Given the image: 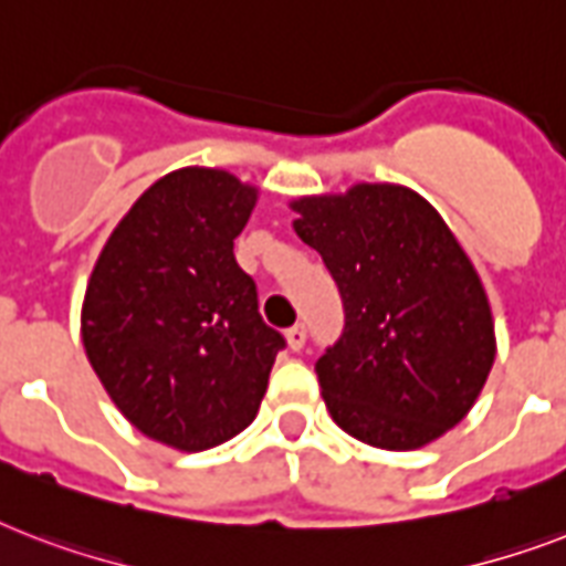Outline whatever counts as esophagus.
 <instances>
[{"mask_svg":"<svg viewBox=\"0 0 566 566\" xmlns=\"http://www.w3.org/2000/svg\"><path fill=\"white\" fill-rule=\"evenodd\" d=\"M305 340H308V328L302 326V323H296L293 328H287V346H291L293 353H300L302 346H305Z\"/></svg>","mask_w":566,"mask_h":566,"instance_id":"34e87169","label":"esophagus"}]
</instances>
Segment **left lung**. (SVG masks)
Returning a JSON list of instances; mask_svg holds the SVG:
<instances>
[{
  "label": "left lung",
  "mask_w": 566,
  "mask_h": 566,
  "mask_svg": "<svg viewBox=\"0 0 566 566\" xmlns=\"http://www.w3.org/2000/svg\"><path fill=\"white\" fill-rule=\"evenodd\" d=\"M293 211L344 302V332L314 367L332 420L394 452L438 440L473 408L496 355L464 249L426 199L396 185L308 196Z\"/></svg>",
  "instance_id": "obj_1"
}]
</instances>
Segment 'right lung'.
Listing matches in <instances>:
<instances>
[{"instance_id":"1","label":"right lung","mask_w":566,"mask_h":566,"mask_svg":"<svg viewBox=\"0 0 566 566\" xmlns=\"http://www.w3.org/2000/svg\"><path fill=\"white\" fill-rule=\"evenodd\" d=\"M252 208L255 188L229 172L164 176L119 220L84 293L91 367L135 429L181 452L247 429L287 346L234 261Z\"/></svg>"}]
</instances>
